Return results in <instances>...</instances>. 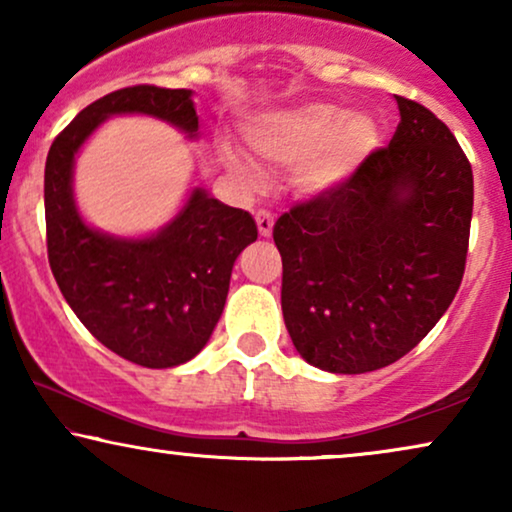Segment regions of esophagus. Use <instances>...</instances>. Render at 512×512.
Listing matches in <instances>:
<instances>
[{
    "instance_id": "esophagus-1",
    "label": "esophagus",
    "mask_w": 512,
    "mask_h": 512,
    "mask_svg": "<svg viewBox=\"0 0 512 512\" xmlns=\"http://www.w3.org/2000/svg\"><path fill=\"white\" fill-rule=\"evenodd\" d=\"M256 226H258V233H261V237H270L272 226H275V219H272L270 212L261 209V212H256Z\"/></svg>"
}]
</instances>
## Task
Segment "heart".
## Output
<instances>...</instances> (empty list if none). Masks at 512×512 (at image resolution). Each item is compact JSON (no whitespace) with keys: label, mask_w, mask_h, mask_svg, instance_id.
<instances>
[{"label":"heart","mask_w":512,"mask_h":512,"mask_svg":"<svg viewBox=\"0 0 512 512\" xmlns=\"http://www.w3.org/2000/svg\"><path fill=\"white\" fill-rule=\"evenodd\" d=\"M249 144L268 163L298 167V184L310 195L340 191L354 179L380 144V130L366 114H347L333 104H305L279 111L249 130ZM230 170L249 177L251 163L240 151L226 149Z\"/></svg>","instance_id":"1"}]
</instances>
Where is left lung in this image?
Returning <instances> with one entry per match:
<instances>
[{"mask_svg":"<svg viewBox=\"0 0 512 512\" xmlns=\"http://www.w3.org/2000/svg\"><path fill=\"white\" fill-rule=\"evenodd\" d=\"M387 149L347 186L275 223L282 312L314 368L359 375L419 345L457 296L473 214L471 163L450 128L396 95Z\"/></svg>","mask_w":512,"mask_h":512,"instance_id":"8db88e82","label":"left lung"}]
</instances>
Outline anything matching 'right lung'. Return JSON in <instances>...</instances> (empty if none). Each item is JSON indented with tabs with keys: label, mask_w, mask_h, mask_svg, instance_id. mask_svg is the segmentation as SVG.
I'll return each instance as SVG.
<instances>
[{
	"label": "right lung",
	"mask_w": 512,
	"mask_h": 512,
	"mask_svg": "<svg viewBox=\"0 0 512 512\" xmlns=\"http://www.w3.org/2000/svg\"><path fill=\"white\" fill-rule=\"evenodd\" d=\"M142 114L200 137L193 90L132 86L88 104L55 137L46 158L48 263L81 324L144 368H174L207 345L226 305L230 272L256 242V221L195 186L170 223L144 237H118L86 223L74 200V163L111 116Z\"/></svg>",
	"instance_id": "add662e5"
}]
</instances>
